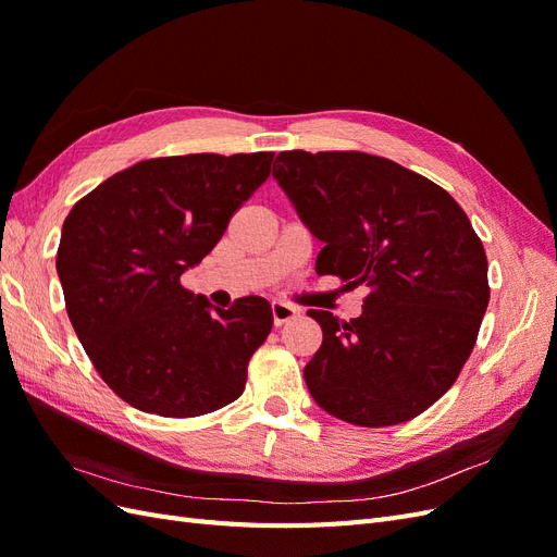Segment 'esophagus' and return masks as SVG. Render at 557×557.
<instances>
[{
    "label": "esophagus",
    "mask_w": 557,
    "mask_h": 557,
    "mask_svg": "<svg viewBox=\"0 0 557 557\" xmlns=\"http://www.w3.org/2000/svg\"><path fill=\"white\" fill-rule=\"evenodd\" d=\"M297 315H299V309L285 305V301H272V318L276 327L290 323V320H295Z\"/></svg>",
    "instance_id": "obj_1"
}]
</instances>
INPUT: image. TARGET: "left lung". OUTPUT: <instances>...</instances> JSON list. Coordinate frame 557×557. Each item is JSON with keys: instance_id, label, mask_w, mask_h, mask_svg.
<instances>
[{"instance_id": "8db88e82", "label": "left lung", "mask_w": 557, "mask_h": 557, "mask_svg": "<svg viewBox=\"0 0 557 557\" xmlns=\"http://www.w3.org/2000/svg\"><path fill=\"white\" fill-rule=\"evenodd\" d=\"M272 176L323 242L315 272L367 285L362 313H307L323 344L305 367L311 397L362 428L423 413L458 379L491 299L487 260L444 188L358 150H283Z\"/></svg>"}]
</instances>
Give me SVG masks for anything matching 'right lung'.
<instances>
[{
    "label": "right lung",
    "mask_w": 557,
    "mask_h": 557,
    "mask_svg": "<svg viewBox=\"0 0 557 557\" xmlns=\"http://www.w3.org/2000/svg\"><path fill=\"white\" fill-rule=\"evenodd\" d=\"M274 153L176 156L132 164L64 218L58 276L66 313L99 376L134 409L205 416L237 399L272 307L215 309L181 274L221 242Z\"/></svg>",
    "instance_id": "obj_1"
}]
</instances>
